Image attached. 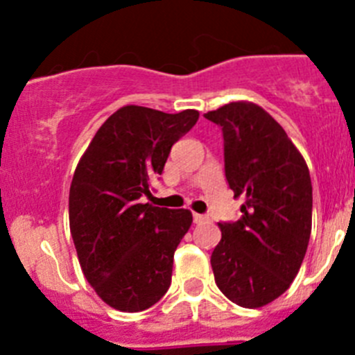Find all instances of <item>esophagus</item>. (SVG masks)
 Instances as JSON below:
<instances>
[{"label":"esophagus","instance_id":"1","mask_svg":"<svg viewBox=\"0 0 355 355\" xmlns=\"http://www.w3.org/2000/svg\"><path fill=\"white\" fill-rule=\"evenodd\" d=\"M205 220H206L205 215H200V213H193V222H196V224H200V222H205Z\"/></svg>","mask_w":355,"mask_h":355}]
</instances>
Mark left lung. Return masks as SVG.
Returning a JSON list of instances; mask_svg holds the SVG:
<instances>
[{"label":"left lung","instance_id":"obj_1","mask_svg":"<svg viewBox=\"0 0 355 355\" xmlns=\"http://www.w3.org/2000/svg\"><path fill=\"white\" fill-rule=\"evenodd\" d=\"M220 126L224 171L234 197L245 196L236 222H220L211 254L216 286L241 307H261L290 288L311 236L313 187L299 149L254 103L205 114Z\"/></svg>","mask_w":355,"mask_h":355}]
</instances>
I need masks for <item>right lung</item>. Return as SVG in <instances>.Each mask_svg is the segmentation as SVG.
<instances>
[{"label":"right lung","mask_w":355,"mask_h":355,"mask_svg":"<svg viewBox=\"0 0 355 355\" xmlns=\"http://www.w3.org/2000/svg\"><path fill=\"white\" fill-rule=\"evenodd\" d=\"M197 119V110L122 106L97 130L72 175L69 224L81 270L119 311H144L171 286L174 252L192 213L140 199L150 196V180Z\"/></svg>","instance_id":"1"}]
</instances>
